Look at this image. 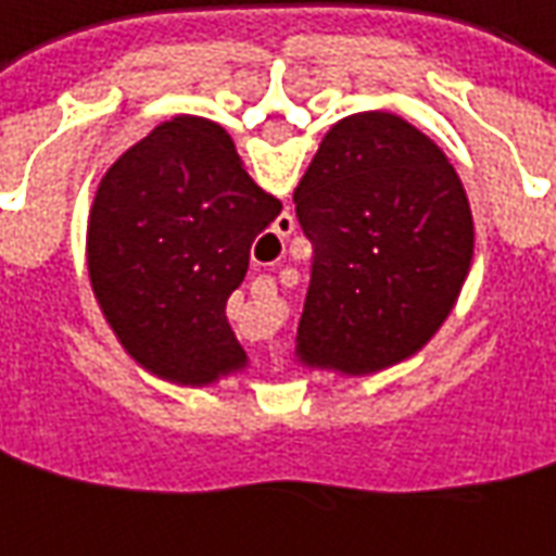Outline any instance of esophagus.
Wrapping results in <instances>:
<instances>
[{
    "label": "esophagus",
    "mask_w": 556,
    "mask_h": 556,
    "mask_svg": "<svg viewBox=\"0 0 556 556\" xmlns=\"http://www.w3.org/2000/svg\"><path fill=\"white\" fill-rule=\"evenodd\" d=\"M287 230H293V218H290V215H287V218H281V224H278V233L285 236Z\"/></svg>",
    "instance_id": "34e87169"
}]
</instances>
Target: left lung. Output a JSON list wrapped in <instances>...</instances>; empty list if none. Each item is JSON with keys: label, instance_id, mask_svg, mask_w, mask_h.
Here are the masks:
<instances>
[{"label": "left lung", "instance_id": "8db88e82", "mask_svg": "<svg viewBox=\"0 0 556 556\" xmlns=\"http://www.w3.org/2000/svg\"><path fill=\"white\" fill-rule=\"evenodd\" d=\"M293 203L314 248L299 359L374 374L422 348L473 257V215L446 155L401 116L356 113L323 137Z\"/></svg>", "mask_w": 556, "mask_h": 556}]
</instances>
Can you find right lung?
Here are the masks:
<instances>
[{
  "label": "right lung",
  "instance_id": "add662e5",
  "mask_svg": "<svg viewBox=\"0 0 556 556\" xmlns=\"http://www.w3.org/2000/svg\"><path fill=\"white\" fill-rule=\"evenodd\" d=\"M278 215L215 122L176 116L131 146L98 185L86 239L92 290L122 348L173 383L236 371L245 353L224 308Z\"/></svg>",
  "mask_w": 556,
  "mask_h": 556
}]
</instances>
